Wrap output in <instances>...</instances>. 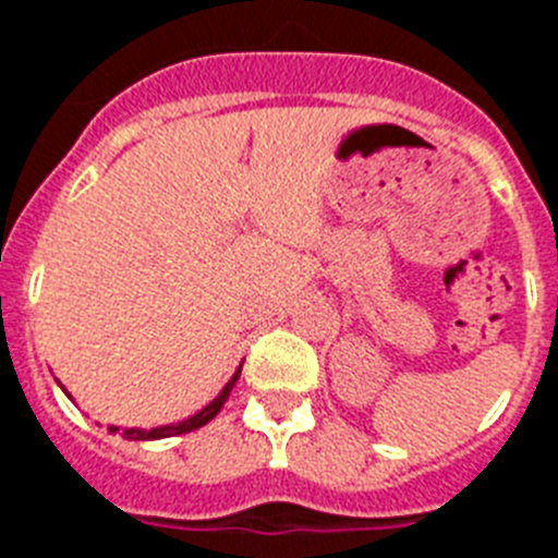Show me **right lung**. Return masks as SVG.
I'll use <instances>...</instances> for the list:
<instances>
[{
    "label": "right lung",
    "mask_w": 558,
    "mask_h": 558,
    "mask_svg": "<svg viewBox=\"0 0 558 558\" xmlns=\"http://www.w3.org/2000/svg\"><path fill=\"white\" fill-rule=\"evenodd\" d=\"M236 377H240V368H236L234 377L226 383L223 391L218 393V397L211 399L209 405L204 408V411H198L195 416L184 418V422H179V425H165V427H153V430H122V438H131V441H150V438H170V436H181V433H190V430H198V427H204L206 422H211V418L218 416L220 408L226 405V399H229L231 388H234ZM111 430H117V427H111Z\"/></svg>",
    "instance_id": "right-lung-1"
}]
</instances>
